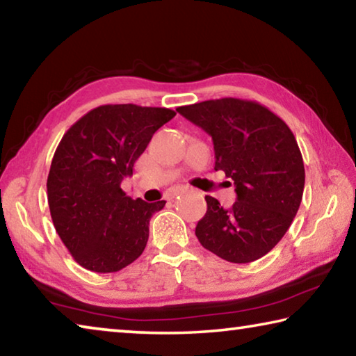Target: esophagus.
Masks as SVG:
<instances>
[{
	"label": "esophagus",
	"instance_id": "34e87169",
	"mask_svg": "<svg viewBox=\"0 0 356 356\" xmlns=\"http://www.w3.org/2000/svg\"><path fill=\"white\" fill-rule=\"evenodd\" d=\"M180 193H184V186H174V188H171V191L168 193V200H174V197L179 196Z\"/></svg>",
	"mask_w": 356,
	"mask_h": 356
}]
</instances>
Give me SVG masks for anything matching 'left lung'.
Returning a JSON list of instances; mask_svg holds the SVG:
<instances>
[{
    "label": "left lung",
    "mask_w": 356,
    "mask_h": 356,
    "mask_svg": "<svg viewBox=\"0 0 356 356\" xmlns=\"http://www.w3.org/2000/svg\"><path fill=\"white\" fill-rule=\"evenodd\" d=\"M177 111L212 136L215 171H225L237 193L227 210L206 196L197 240L227 262L261 259L284 237L303 197L305 165L292 130L252 100L225 97Z\"/></svg>",
    "instance_id": "left-lung-1"
}]
</instances>
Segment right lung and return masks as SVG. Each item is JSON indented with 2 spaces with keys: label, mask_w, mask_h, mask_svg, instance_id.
<instances>
[{
  "label": "right lung",
  "mask_w": 356,
  "mask_h": 356,
  "mask_svg": "<svg viewBox=\"0 0 356 356\" xmlns=\"http://www.w3.org/2000/svg\"><path fill=\"white\" fill-rule=\"evenodd\" d=\"M174 116L168 108L102 105L64 134L47 179L48 206L58 236L81 267L119 272L146 248L149 221L166 201L131 200L120 182Z\"/></svg>",
  "instance_id": "obj_1"
}]
</instances>
